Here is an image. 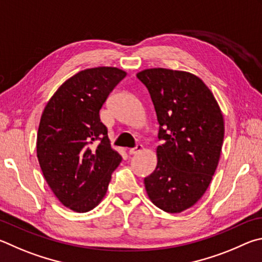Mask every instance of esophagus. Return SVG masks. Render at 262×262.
Wrapping results in <instances>:
<instances>
[{"instance_id": "obj_1", "label": "esophagus", "mask_w": 262, "mask_h": 262, "mask_svg": "<svg viewBox=\"0 0 262 262\" xmlns=\"http://www.w3.org/2000/svg\"><path fill=\"white\" fill-rule=\"evenodd\" d=\"M141 150H143V146H141V145H137L136 147L128 149V153H130L131 155H135V154H138L139 152H141Z\"/></svg>"}]
</instances>
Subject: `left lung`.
Segmentation results:
<instances>
[{"instance_id":"obj_1","label":"left lung","mask_w":262,"mask_h":262,"mask_svg":"<svg viewBox=\"0 0 262 262\" xmlns=\"http://www.w3.org/2000/svg\"><path fill=\"white\" fill-rule=\"evenodd\" d=\"M157 113L158 164L144 180L150 201L167 213L190 208L208 189L221 155L224 121L217 101L193 73L146 69L137 73Z\"/></svg>"}]
</instances>
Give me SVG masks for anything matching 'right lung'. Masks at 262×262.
<instances>
[{"mask_svg": "<svg viewBox=\"0 0 262 262\" xmlns=\"http://www.w3.org/2000/svg\"><path fill=\"white\" fill-rule=\"evenodd\" d=\"M126 76L114 67L86 69L58 87L41 115L36 155L46 182L73 212L95 208L122 157L110 146L100 109Z\"/></svg>", "mask_w": 262, "mask_h": 262, "instance_id": "obj_1", "label": "right lung"}]
</instances>
